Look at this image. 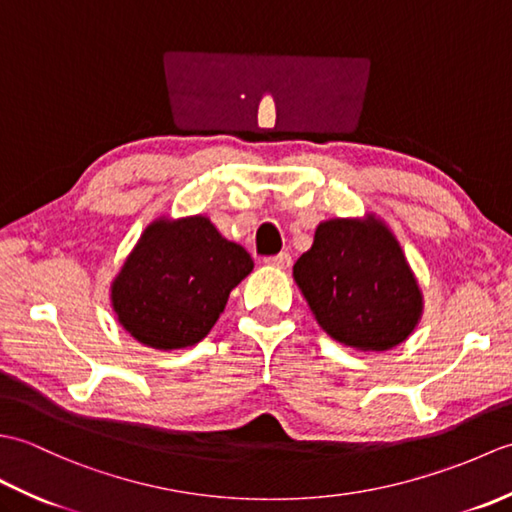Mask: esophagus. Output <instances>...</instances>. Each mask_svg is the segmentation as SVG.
<instances>
[{
  "instance_id": "obj_1",
  "label": "esophagus",
  "mask_w": 512,
  "mask_h": 512,
  "mask_svg": "<svg viewBox=\"0 0 512 512\" xmlns=\"http://www.w3.org/2000/svg\"><path fill=\"white\" fill-rule=\"evenodd\" d=\"M266 264L273 266V268H290L292 257L288 253H279V255H273V257H266Z\"/></svg>"
}]
</instances>
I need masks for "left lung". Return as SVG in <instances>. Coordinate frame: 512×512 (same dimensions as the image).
Returning <instances> with one entry per match:
<instances>
[{"instance_id": "1", "label": "left lung", "mask_w": 512, "mask_h": 512, "mask_svg": "<svg viewBox=\"0 0 512 512\" xmlns=\"http://www.w3.org/2000/svg\"><path fill=\"white\" fill-rule=\"evenodd\" d=\"M292 275L314 319L347 347L391 350L420 319L418 281L398 239L374 215L319 224Z\"/></svg>"}]
</instances>
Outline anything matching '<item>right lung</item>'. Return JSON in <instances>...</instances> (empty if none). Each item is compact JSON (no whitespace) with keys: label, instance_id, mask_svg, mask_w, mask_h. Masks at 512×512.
Returning <instances> with one entry per match:
<instances>
[{"label":"right lung","instance_id":"right-lung-1","mask_svg":"<svg viewBox=\"0 0 512 512\" xmlns=\"http://www.w3.org/2000/svg\"><path fill=\"white\" fill-rule=\"evenodd\" d=\"M250 270L246 250L224 239L206 217L156 220L114 279L112 306L136 341L180 350L211 332Z\"/></svg>","mask_w":512,"mask_h":512}]
</instances>
